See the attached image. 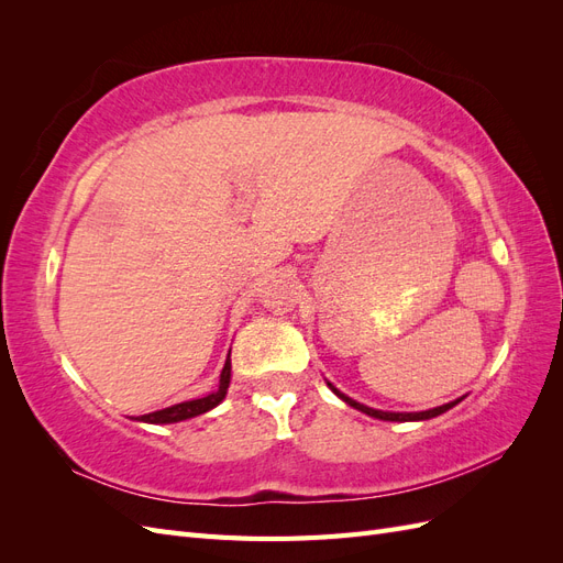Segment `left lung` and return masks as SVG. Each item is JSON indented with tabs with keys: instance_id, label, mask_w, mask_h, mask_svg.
<instances>
[{
	"instance_id": "left-lung-1",
	"label": "left lung",
	"mask_w": 563,
	"mask_h": 563,
	"mask_svg": "<svg viewBox=\"0 0 563 563\" xmlns=\"http://www.w3.org/2000/svg\"><path fill=\"white\" fill-rule=\"evenodd\" d=\"M327 385L333 389V395L335 397H340L343 399L345 404H350L352 408H356V411H362V413H366V416H371V418H378V420H389V422H408V420H430V418H437V416H441V413H446L449 408H453L455 404H460L463 401V397L460 399H455V401H449V404H444V406H437V408H428V411H418V413H397V411H378V408H371V406H366V404H360V401H354V399H350L347 395H343V391H340L333 383H329L327 380Z\"/></svg>"
}]
</instances>
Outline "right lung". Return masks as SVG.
<instances>
[{
    "instance_id": "right-lung-1",
    "label": "right lung",
    "mask_w": 563,
    "mask_h": 563,
    "mask_svg": "<svg viewBox=\"0 0 563 563\" xmlns=\"http://www.w3.org/2000/svg\"><path fill=\"white\" fill-rule=\"evenodd\" d=\"M230 378H232V364H230V354H228L225 366H223V371H220L218 389H213L211 395L199 397V399H190V401H180V404H174V406H168V408H162V411L139 416L135 420L152 422V424H168V422H180V420L197 418L201 413L211 411V408H216L220 401L225 399L228 387H230Z\"/></svg>"
}]
</instances>
